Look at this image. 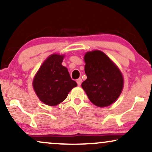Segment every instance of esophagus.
<instances>
[{"label": "esophagus", "instance_id": "1", "mask_svg": "<svg viewBox=\"0 0 152 152\" xmlns=\"http://www.w3.org/2000/svg\"><path fill=\"white\" fill-rule=\"evenodd\" d=\"M76 83H77V84L78 85V86H80V85L81 84V83H82V79L81 78H78L77 80H76Z\"/></svg>", "mask_w": 152, "mask_h": 152}]
</instances>
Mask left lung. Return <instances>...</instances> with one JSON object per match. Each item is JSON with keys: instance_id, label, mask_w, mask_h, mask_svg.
<instances>
[{"instance_id": "8db88e82", "label": "left lung", "mask_w": 152, "mask_h": 152, "mask_svg": "<svg viewBox=\"0 0 152 152\" xmlns=\"http://www.w3.org/2000/svg\"><path fill=\"white\" fill-rule=\"evenodd\" d=\"M87 78L81 83L88 98L94 105L106 107L118 98L124 87L121 72L101 50L87 52L84 56Z\"/></svg>"}]
</instances>
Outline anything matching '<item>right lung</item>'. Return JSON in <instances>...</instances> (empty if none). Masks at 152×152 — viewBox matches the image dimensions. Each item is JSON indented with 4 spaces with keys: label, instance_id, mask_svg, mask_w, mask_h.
Segmentation results:
<instances>
[{
    "label": "right lung",
    "instance_id": "add662e5",
    "mask_svg": "<svg viewBox=\"0 0 152 152\" xmlns=\"http://www.w3.org/2000/svg\"><path fill=\"white\" fill-rule=\"evenodd\" d=\"M64 58V55L55 53L48 56L33 81L36 95L46 105H58L77 86L76 82L71 79L67 68L62 66Z\"/></svg>",
    "mask_w": 152,
    "mask_h": 152
}]
</instances>
